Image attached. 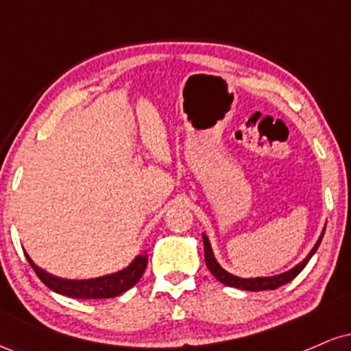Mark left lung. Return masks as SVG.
I'll list each match as a JSON object with an SVG mask.
<instances>
[{"mask_svg": "<svg viewBox=\"0 0 351 351\" xmlns=\"http://www.w3.org/2000/svg\"><path fill=\"white\" fill-rule=\"evenodd\" d=\"M325 234V229L322 231L320 237H318V241L313 245L312 251L308 252V256L305 257L302 263H299L295 265V267H292L291 271L287 272H282L279 276H274V277H256V279H243V277H237V276H232V274H229L228 271H224L223 267H221L219 264H217V261L215 259V254H213V249H211V244H209V239L206 234H203V244H204V261H206V265L208 269L211 271L213 276L216 277L217 280L221 282V284L228 285V287H236V289H243V291H249V292H259V291H274V289L280 287V285L287 284V282H291L292 279H295L297 276L302 272V269L307 265V263L310 261V257L315 254V251L318 249V245L322 243V237Z\"/></svg>", "mask_w": 351, "mask_h": 351, "instance_id": "obj_1", "label": "left lung"}]
</instances>
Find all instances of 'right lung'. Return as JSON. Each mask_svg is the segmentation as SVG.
<instances>
[{"instance_id": "add662e5", "label": "right lung", "mask_w": 351, "mask_h": 351, "mask_svg": "<svg viewBox=\"0 0 351 351\" xmlns=\"http://www.w3.org/2000/svg\"><path fill=\"white\" fill-rule=\"evenodd\" d=\"M24 254H26L27 263L34 269L36 276L43 280V284H46L51 291L58 292L60 295L74 297V299H112V297L120 295V293L134 287L136 282L140 280L148 264V254L145 251L138 254L128 267L115 274H108V276L97 277V279L67 280L43 271L41 267H38L33 263L27 252Z\"/></svg>"}]
</instances>
